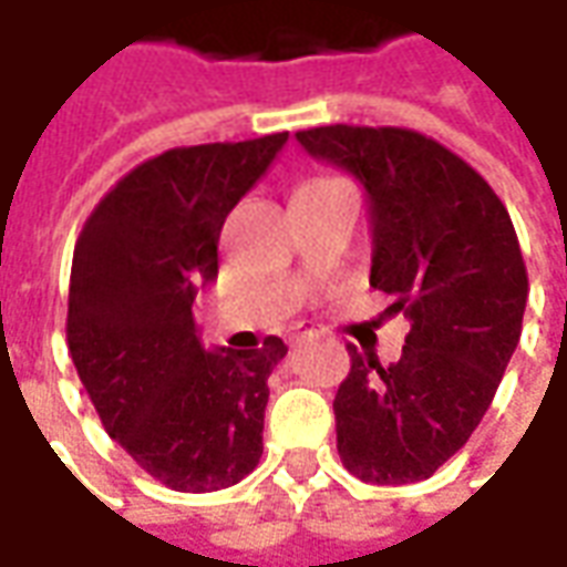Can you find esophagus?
<instances>
[{
    "mask_svg": "<svg viewBox=\"0 0 567 567\" xmlns=\"http://www.w3.org/2000/svg\"><path fill=\"white\" fill-rule=\"evenodd\" d=\"M309 333H312V331H297V333H291V340H288V343L297 346V343H300V340H307Z\"/></svg>",
    "mask_w": 567,
    "mask_h": 567,
    "instance_id": "obj_1",
    "label": "esophagus"
}]
</instances>
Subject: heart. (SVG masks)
I'll return each instance as SVG.
<instances>
[{
    "label": "heart",
    "mask_w": 567,
    "mask_h": 567,
    "mask_svg": "<svg viewBox=\"0 0 567 567\" xmlns=\"http://www.w3.org/2000/svg\"><path fill=\"white\" fill-rule=\"evenodd\" d=\"M337 178H309V182H303V185L297 187V190H312V187H324V185H333Z\"/></svg>",
    "instance_id": "b5f03b06"
}]
</instances>
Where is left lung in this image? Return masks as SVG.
<instances>
[{"label": "left lung", "mask_w": 567, "mask_h": 567, "mask_svg": "<svg viewBox=\"0 0 567 567\" xmlns=\"http://www.w3.org/2000/svg\"><path fill=\"white\" fill-rule=\"evenodd\" d=\"M297 142L364 185L370 285L410 319L389 368L349 346L352 370L333 398L337 452L364 483H419L474 434L519 343V239L486 178L416 130L333 124L300 130Z\"/></svg>", "instance_id": "obj_1"}]
</instances>
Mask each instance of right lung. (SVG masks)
Returning a JSON list of instances; mask_svg holds the SVG:
<instances>
[{
  "mask_svg": "<svg viewBox=\"0 0 567 567\" xmlns=\"http://www.w3.org/2000/svg\"><path fill=\"white\" fill-rule=\"evenodd\" d=\"M285 142L163 151L96 203L75 243L69 355L109 437L175 492L234 486L264 452L267 377L288 346L209 352L194 300L218 276L224 218Z\"/></svg>",
  "mask_w": 567,
  "mask_h": 567,
  "instance_id": "obj_1",
  "label": "right lung"
}]
</instances>
